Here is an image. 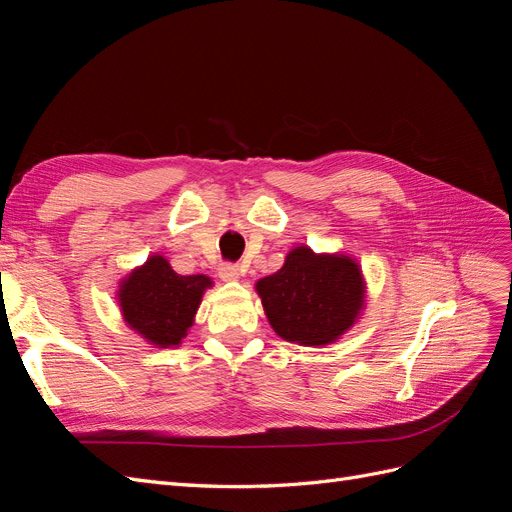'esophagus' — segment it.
I'll use <instances>...</instances> for the list:
<instances>
[{"label":"esophagus","mask_w":512,"mask_h":512,"mask_svg":"<svg viewBox=\"0 0 512 512\" xmlns=\"http://www.w3.org/2000/svg\"><path fill=\"white\" fill-rule=\"evenodd\" d=\"M218 275L224 282H237L241 275V269L237 265H230V262H224V265H220V269H218Z\"/></svg>","instance_id":"1"}]
</instances>
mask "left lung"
Instances as JSON below:
<instances>
[{"mask_svg":"<svg viewBox=\"0 0 512 512\" xmlns=\"http://www.w3.org/2000/svg\"><path fill=\"white\" fill-rule=\"evenodd\" d=\"M271 329L290 344L329 346L363 316L367 284L356 258L299 245L284 267L256 282Z\"/></svg>","mask_w":512,"mask_h":512,"instance_id":"1","label":"left lung"}]
</instances>
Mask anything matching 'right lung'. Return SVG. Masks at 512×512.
<instances>
[{"label":"right lung","instance_id":"1","mask_svg":"<svg viewBox=\"0 0 512 512\" xmlns=\"http://www.w3.org/2000/svg\"><path fill=\"white\" fill-rule=\"evenodd\" d=\"M207 275H179L162 254H151L117 288V305L128 329L153 348H177L194 324Z\"/></svg>","mask_w":512,"mask_h":512}]
</instances>
